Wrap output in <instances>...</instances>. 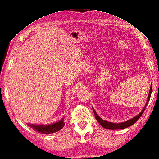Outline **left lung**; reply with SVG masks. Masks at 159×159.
Masks as SVG:
<instances>
[{
	"label": "left lung",
	"mask_w": 159,
	"mask_h": 159,
	"mask_svg": "<svg viewBox=\"0 0 159 159\" xmlns=\"http://www.w3.org/2000/svg\"><path fill=\"white\" fill-rule=\"evenodd\" d=\"M152 84H151V86H150V92H149V94H148V100L147 102H146V104L145 105V107L143 109V110L141 111V112L137 116H136L135 117L132 118V119H129L128 120L125 121V122H123V123H111V122H108V121L106 120H102L100 116H98L97 114H96V111L94 110V107H92V110L94 111V113L95 115V117H96V120L98 121V122L101 124V126H102L105 129H125L127 128V127H128L129 126L132 125L133 124H134L136 121H137L139 118L141 116V115L143 113L144 110H145V107L147 106V105L149 101H150V96H151V94H152Z\"/></svg>",
	"instance_id": "obj_1"
}]
</instances>
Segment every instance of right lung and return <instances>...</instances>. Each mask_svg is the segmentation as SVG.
<instances>
[{"label": "right lung", "instance_id": "right-lung-1", "mask_svg": "<svg viewBox=\"0 0 159 159\" xmlns=\"http://www.w3.org/2000/svg\"><path fill=\"white\" fill-rule=\"evenodd\" d=\"M64 119H62L58 122L49 124V125H34V124L27 123V125L32 128L34 131L43 134H49L57 132L61 130L65 125Z\"/></svg>", "mask_w": 159, "mask_h": 159}]
</instances>
